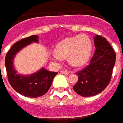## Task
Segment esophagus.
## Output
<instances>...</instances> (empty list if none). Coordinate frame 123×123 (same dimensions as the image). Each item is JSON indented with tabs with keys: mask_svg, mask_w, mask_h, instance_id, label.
<instances>
[{
	"mask_svg": "<svg viewBox=\"0 0 123 123\" xmlns=\"http://www.w3.org/2000/svg\"><path fill=\"white\" fill-rule=\"evenodd\" d=\"M62 74H68L69 72L67 70H62V72H61Z\"/></svg>",
	"mask_w": 123,
	"mask_h": 123,
	"instance_id": "1",
	"label": "esophagus"
}]
</instances>
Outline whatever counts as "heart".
<instances>
[{"mask_svg": "<svg viewBox=\"0 0 123 123\" xmlns=\"http://www.w3.org/2000/svg\"><path fill=\"white\" fill-rule=\"evenodd\" d=\"M92 49L91 40L86 35L67 37L55 46V53L51 55V59L59 64L62 58L68 57L72 66L80 67L89 60Z\"/></svg>", "mask_w": 123, "mask_h": 123, "instance_id": "obj_1", "label": "heart"}]
</instances>
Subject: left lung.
Here are the masks:
<instances>
[{
	"label": "left lung",
	"mask_w": 123,
	"mask_h": 123,
	"mask_svg": "<svg viewBox=\"0 0 123 123\" xmlns=\"http://www.w3.org/2000/svg\"><path fill=\"white\" fill-rule=\"evenodd\" d=\"M96 50L86 68L77 73L78 81L74 92L82 97L95 96L109 85L116 61V53L105 37L97 35L94 38Z\"/></svg>",
	"instance_id": "obj_1"
}]
</instances>
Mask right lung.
Masks as SVG:
<instances>
[{"label":"right lung","instance_id":"1","mask_svg":"<svg viewBox=\"0 0 123 123\" xmlns=\"http://www.w3.org/2000/svg\"><path fill=\"white\" fill-rule=\"evenodd\" d=\"M32 42H38V36H31L13 45L6 55L5 67L8 81L17 92L25 97L37 98L48 92L55 76L58 73L50 72L42 68L37 72L27 76L17 73L13 64L14 57L19 50Z\"/></svg>","mask_w":123,"mask_h":123}]
</instances>
